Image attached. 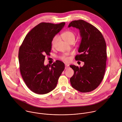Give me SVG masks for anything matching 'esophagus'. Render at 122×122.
Returning a JSON list of instances; mask_svg holds the SVG:
<instances>
[{"label": "esophagus", "mask_w": 122, "mask_h": 122, "mask_svg": "<svg viewBox=\"0 0 122 122\" xmlns=\"http://www.w3.org/2000/svg\"><path fill=\"white\" fill-rule=\"evenodd\" d=\"M69 65L68 64H65V69H68L69 68Z\"/></svg>", "instance_id": "esophagus-1"}]
</instances>
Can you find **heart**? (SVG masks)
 Returning <instances> with one entry per match:
<instances>
[{
    "mask_svg": "<svg viewBox=\"0 0 122 122\" xmlns=\"http://www.w3.org/2000/svg\"><path fill=\"white\" fill-rule=\"evenodd\" d=\"M62 37L63 39L67 42L70 43L71 41H74L75 38V36L74 32L71 30H67L64 32L62 34ZM58 39L57 36H55L52 39L51 41V46L54 47L55 44L57 42ZM61 59L65 62H69L70 60V58L67 55H63L61 57Z\"/></svg>",
    "mask_w": 122,
    "mask_h": 122,
    "instance_id": "heart-1",
    "label": "heart"
}]
</instances>
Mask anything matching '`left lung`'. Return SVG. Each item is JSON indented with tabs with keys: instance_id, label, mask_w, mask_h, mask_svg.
Instances as JSON below:
<instances>
[{
	"instance_id": "1",
	"label": "left lung",
	"mask_w": 122,
	"mask_h": 122,
	"mask_svg": "<svg viewBox=\"0 0 122 122\" xmlns=\"http://www.w3.org/2000/svg\"><path fill=\"white\" fill-rule=\"evenodd\" d=\"M78 29L82 38L78 49L80 54L76 60L84 62L83 67L70 65L74 74L70 78L71 86L81 92H92L101 83L105 74L107 59L106 43L95 27L83 20H74L68 27Z\"/></svg>"
}]
</instances>
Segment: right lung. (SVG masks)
I'll return each mask as SVG.
<instances>
[{
  "mask_svg": "<svg viewBox=\"0 0 122 122\" xmlns=\"http://www.w3.org/2000/svg\"><path fill=\"white\" fill-rule=\"evenodd\" d=\"M65 24L39 23L26 35L19 48L21 74L28 88L36 93L44 94L54 90L65 69L64 63L59 60L51 66L44 64L45 55L51 52L52 38Z\"/></svg>",
  "mask_w": 122,
  "mask_h": 122,
  "instance_id": "obj_1",
  "label": "right lung"
}]
</instances>
